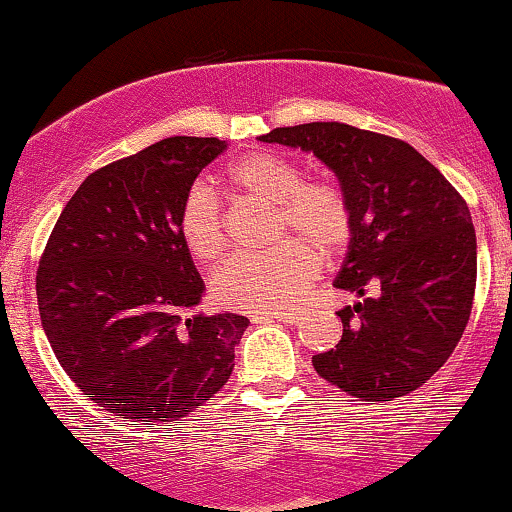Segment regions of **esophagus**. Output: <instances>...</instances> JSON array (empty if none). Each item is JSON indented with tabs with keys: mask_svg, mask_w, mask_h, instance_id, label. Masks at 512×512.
<instances>
[{
	"mask_svg": "<svg viewBox=\"0 0 512 512\" xmlns=\"http://www.w3.org/2000/svg\"><path fill=\"white\" fill-rule=\"evenodd\" d=\"M252 322H284V325H298L301 322V315L298 313H255L250 317Z\"/></svg>",
	"mask_w": 512,
	"mask_h": 512,
	"instance_id": "34e87169",
	"label": "esophagus"
}]
</instances>
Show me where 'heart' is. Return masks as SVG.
I'll list each match as a JSON object with an SVG mask.
<instances>
[{
  "instance_id": "obj_1",
  "label": "heart",
  "mask_w": 512,
  "mask_h": 512,
  "mask_svg": "<svg viewBox=\"0 0 512 512\" xmlns=\"http://www.w3.org/2000/svg\"><path fill=\"white\" fill-rule=\"evenodd\" d=\"M228 185L250 197L276 204V236L293 231L301 240H284L260 255H231L216 269L211 293L219 305L245 313H281L301 301L320 269L322 255L346 245L351 216L346 199L334 185L303 180L301 168L289 158L267 151L240 156L226 168ZM180 236L199 262L221 255L223 216L207 187L195 185L182 199Z\"/></svg>"
}]
</instances>
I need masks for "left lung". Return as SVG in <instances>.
Returning <instances> with one entry per match:
<instances>
[{
  "mask_svg": "<svg viewBox=\"0 0 512 512\" xmlns=\"http://www.w3.org/2000/svg\"><path fill=\"white\" fill-rule=\"evenodd\" d=\"M260 142L313 154L349 207L334 286L361 301L337 310L344 334L313 356L317 375L363 402L414 392L448 361L472 313L477 233L467 202L414 146L344 122L276 127Z\"/></svg>",
  "mask_w": 512,
  "mask_h": 512,
  "instance_id": "left-lung-1",
  "label": "left lung"
}]
</instances>
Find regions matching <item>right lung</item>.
I'll return each instance as SVG.
<instances>
[{"label":"right lung","instance_id":"add662e5","mask_svg":"<svg viewBox=\"0 0 512 512\" xmlns=\"http://www.w3.org/2000/svg\"><path fill=\"white\" fill-rule=\"evenodd\" d=\"M170 137L81 182L57 219L35 291L52 351L120 419L178 421L226 385L248 317L197 315L204 281L180 236L182 199L226 151Z\"/></svg>","mask_w":512,"mask_h":512}]
</instances>
